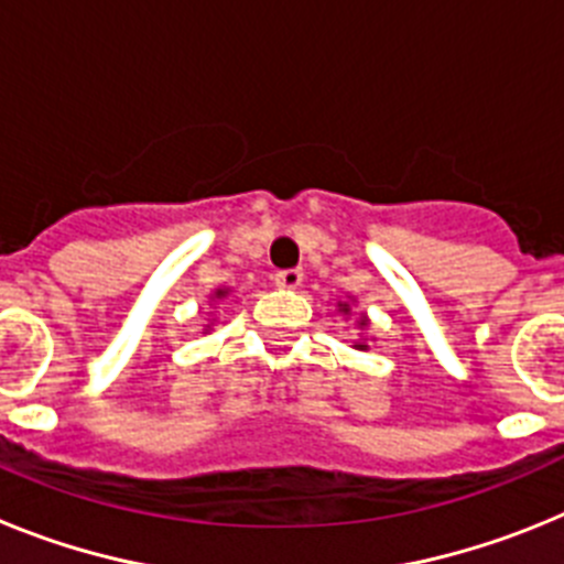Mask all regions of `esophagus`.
I'll list each match as a JSON object with an SVG mask.
<instances>
[{
    "label": "esophagus",
    "instance_id": "34e87169",
    "mask_svg": "<svg viewBox=\"0 0 564 564\" xmlns=\"http://www.w3.org/2000/svg\"><path fill=\"white\" fill-rule=\"evenodd\" d=\"M302 279H305L302 268H288V271L273 273V282H276V288H282V291H296V288L302 285Z\"/></svg>",
    "mask_w": 564,
    "mask_h": 564
}]
</instances>
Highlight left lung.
Wrapping results in <instances>:
<instances>
[{
    "instance_id": "1",
    "label": "left lung",
    "mask_w": 564,
    "mask_h": 564,
    "mask_svg": "<svg viewBox=\"0 0 564 564\" xmlns=\"http://www.w3.org/2000/svg\"><path fill=\"white\" fill-rule=\"evenodd\" d=\"M338 313H341L344 318H350V313H352V299L350 302H338ZM356 341H352V347H356V350H370V338H367V330H370V318H367V313H361V316L356 318Z\"/></svg>"
}]
</instances>
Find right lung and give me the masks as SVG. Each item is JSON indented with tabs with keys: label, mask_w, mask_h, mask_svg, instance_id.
<instances>
[{
	"label": "right lung",
	"mask_w": 564,
	"mask_h": 564,
	"mask_svg": "<svg viewBox=\"0 0 564 564\" xmlns=\"http://www.w3.org/2000/svg\"><path fill=\"white\" fill-rule=\"evenodd\" d=\"M228 293H231V288H214V293H212V296H208V299H212V307H214L212 313H217V305H220L223 299H228ZM214 322H217V318H208V325H203V333L212 330Z\"/></svg>",
	"instance_id": "obj_1"
}]
</instances>
